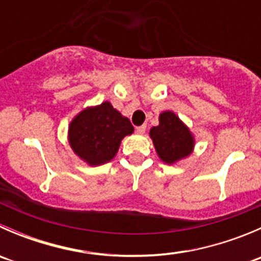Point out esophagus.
<instances>
[{
	"label": "esophagus",
	"instance_id": "obj_1",
	"mask_svg": "<svg viewBox=\"0 0 261 261\" xmlns=\"http://www.w3.org/2000/svg\"><path fill=\"white\" fill-rule=\"evenodd\" d=\"M146 131V125H141L136 127V133L138 134H144Z\"/></svg>",
	"mask_w": 261,
	"mask_h": 261
}]
</instances>
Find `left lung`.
<instances>
[{
	"mask_svg": "<svg viewBox=\"0 0 261 261\" xmlns=\"http://www.w3.org/2000/svg\"><path fill=\"white\" fill-rule=\"evenodd\" d=\"M155 150L163 162L168 164L188 156L193 150V136L188 127L173 112H163L159 125L150 130Z\"/></svg>",
	"mask_w": 261,
	"mask_h": 261,
	"instance_id": "left-lung-1",
	"label": "left lung"
}]
</instances>
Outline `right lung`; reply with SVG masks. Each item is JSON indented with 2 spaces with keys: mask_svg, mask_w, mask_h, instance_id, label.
<instances>
[{
  "mask_svg": "<svg viewBox=\"0 0 261 261\" xmlns=\"http://www.w3.org/2000/svg\"><path fill=\"white\" fill-rule=\"evenodd\" d=\"M133 131L130 120L103 102L75 116L69 126V143L81 159L99 165L115 156L121 140Z\"/></svg>",
  "mask_w": 261,
  "mask_h": 261,
  "instance_id": "right-lung-1",
  "label": "right lung"
}]
</instances>
